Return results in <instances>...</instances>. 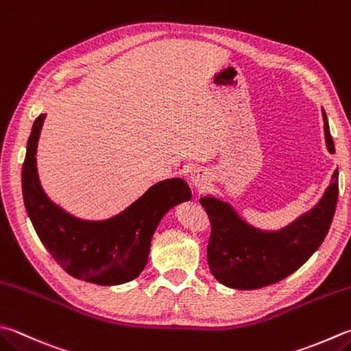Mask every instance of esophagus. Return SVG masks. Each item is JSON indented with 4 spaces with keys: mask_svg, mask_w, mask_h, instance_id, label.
I'll use <instances>...</instances> for the list:
<instances>
[{
    "mask_svg": "<svg viewBox=\"0 0 351 351\" xmlns=\"http://www.w3.org/2000/svg\"><path fill=\"white\" fill-rule=\"evenodd\" d=\"M189 180H191V183H193V186H195L197 189H204L209 184L208 171L202 169V168L194 169L189 176Z\"/></svg>",
    "mask_w": 351,
    "mask_h": 351,
    "instance_id": "34e87169",
    "label": "esophagus"
}]
</instances>
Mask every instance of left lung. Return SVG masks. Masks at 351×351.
Masks as SVG:
<instances>
[{"label":"left lung","mask_w":351,"mask_h":351,"mask_svg":"<svg viewBox=\"0 0 351 351\" xmlns=\"http://www.w3.org/2000/svg\"><path fill=\"white\" fill-rule=\"evenodd\" d=\"M324 136L330 154L335 143L322 108ZM338 169L326 193L307 213L276 230L258 229L237 214L232 204L206 194L200 198L213 226L208 246L209 270L230 289L254 290L275 284L296 272L326 238L338 203Z\"/></svg>","instance_id":"left-lung-1"}]
</instances>
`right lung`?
Wrapping results in <instances>:
<instances>
[{
    "label": "right lung",
    "instance_id": "obj_1",
    "mask_svg": "<svg viewBox=\"0 0 351 351\" xmlns=\"http://www.w3.org/2000/svg\"><path fill=\"white\" fill-rule=\"evenodd\" d=\"M45 114L32 127L23 165L25 210L39 240L65 272L99 286L133 281L148 263L151 240L165 214L193 198L183 178L149 186L136 202L105 220L71 215L44 193L36 168V149Z\"/></svg>",
    "mask_w": 351,
    "mask_h": 351
}]
</instances>
